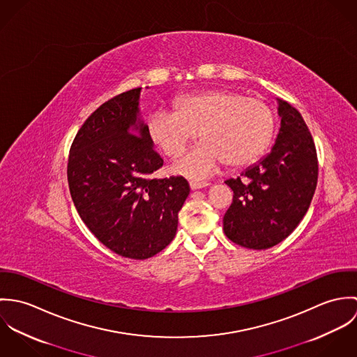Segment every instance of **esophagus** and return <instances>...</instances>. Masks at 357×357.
<instances>
[{
	"mask_svg": "<svg viewBox=\"0 0 357 357\" xmlns=\"http://www.w3.org/2000/svg\"><path fill=\"white\" fill-rule=\"evenodd\" d=\"M207 185H208L207 183H195V181H191V183H190V187H191L192 191L201 190V188H204V187H207Z\"/></svg>",
	"mask_w": 357,
	"mask_h": 357,
	"instance_id": "1",
	"label": "esophagus"
}]
</instances>
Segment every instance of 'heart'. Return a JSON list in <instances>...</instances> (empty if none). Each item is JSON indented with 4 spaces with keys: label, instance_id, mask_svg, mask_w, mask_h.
Returning <instances> with one entry per match:
<instances>
[{
    "label": "heart",
    "instance_id": "1",
    "mask_svg": "<svg viewBox=\"0 0 357 357\" xmlns=\"http://www.w3.org/2000/svg\"><path fill=\"white\" fill-rule=\"evenodd\" d=\"M173 111L156 109L146 121L147 137L169 158L181 153L197 136L201 144L181 155L174 172L202 180L221 165L239 169L255 163L266 151L275 132L269 104L229 89H213L180 96Z\"/></svg>",
    "mask_w": 357,
    "mask_h": 357
}]
</instances>
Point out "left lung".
Instances as JSON below:
<instances>
[{"instance_id": "8db88e82", "label": "left lung", "mask_w": 357, "mask_h": 357, "mask_svg": "<svg viewBox=\"0 0 357 357\" xmlns=\"http://www.w3.org/2000/svg\"><path fill=\"white\" fill-rule=\"evenodd\" d=\"M280 129L271 153L225 181L234 199L222 224L234 243L264 250L284 241L301 222L317 184V155L301 114L278 99Z\"/></svg>"}]
</instances>
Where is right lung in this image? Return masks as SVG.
Returning <instances> with one entry per match:
<instances>
[{
  "label": "right lung",
  "mask_w": 357,
  "mask_h": 357,
  "mask_svg": "<svg viewBox=\"0 0 357 357\" xmlns=\"http://www.w3.org/2000/svg\"><path fill=\"white\" fill-rule=\"evenodd\" d=\"M140 93L136 88L102 102L78 130L67 165L85 225L111 252L133 259L158 255L173 241L190 194L181 176L151 177L163 159L140 118Z\"/></svg>",
  "instance_id": "right-lung-1"
}]
</instances>
